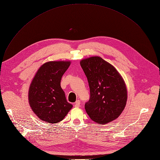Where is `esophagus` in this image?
Returning a JSON list of instances; mask_svg holds the SVG:
<instances>
[{"label":"esophagus","mask_w":160,"mask_h":160,"mask_svg":"<svg viewBox=\"0 0 160 160\" xmlns=\"http://www.w3.org/2000/svg\"><path fill=\"white\" fill-rule=\"evenodd\" d=\"M74 106H75V107H77V108L79 107L80 106V100H77L76 102H75V103L74 104Z\"/></svg>","instance_id":"esophagus-1"}]
</instances>
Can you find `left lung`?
I'll use <instances>...</instances> for the list:
<instances>
[{"instance_id":"1","label":"left lung","mask_w":160,"mask_h":160,"mask_svg":"<svg viewBox=\"0 0 160 160\" xmlns=\"http://www.w3.org/2000/svg\"><path fill=\"white\" fill-rule=\"evenodd\" d=\"M80 63L90 88V99L85 104L87 113L99 124L116 119L124 109L128 98L122 77L112 64L98 56L82 59Z\"/></svg>"}]
</instances>
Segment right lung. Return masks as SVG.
<instances>
[{
    "label": "right lung",
    "mask_w": 160,
    "mask_h": 160,
    "mask_svg": "<svg viewBox=\"0 0 160 160\" xmlns=\"http://www.w3.org/2000/svg\"><path fill=\"white\" fill-rule=\"evenodd\" d=\"M70 61H50L38 70L28 90V102L42 121L51 124L61 121L72 108L61 87L62 75Z\"/></svg>",
    "instance_id": "1"
}]
</instances>
